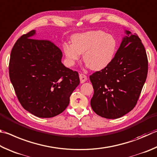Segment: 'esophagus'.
<instances>
[{
  "instance_id": "34e87169",
  "label": "esophagus",
  "mask_w": 157,
  "mask_h": 157,
  "mask_svg": "<svg viewBox=\"0 0 157 157\" xmlns=\"http://www.w3.org/2000/svg\"><path fill=\"white\" fill-rule=\"evenodd\" d=\"M79 78H80V81L81 83H83L87 80V76L83 74H79Z\"/></svg>"
}]
</instances>
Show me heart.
Returning <instances> with one entry per match:
<instances>
[{
	"label": "heart",
	"mask_w": 157,
	"mask_h": 157,
	"mask_svg": "<svg viewBox=\"0 0 157 157\" xmlns=\"http://www.w3.org/2000/svg\"><path fill=\"white\" fill-rule=\"evenodd\" d=\"M71 43L63 46L69 65H73L83 54V60L92 70H101L113 59L117 40L113 35L101 30L79 33L71 36Z\"/></svg>",
	"instance_id": "1"
}]
</instances>
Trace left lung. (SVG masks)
Segmentation results:
<instances>
[{
    "instance_id": "1",
    "label": "left lung",
    "mask_w": 157,
    "mask_h": 157,
    "mask_svg": "<svg viewBox=\"0 0 157 157\" xmlns=\"http://www.w3.org/2000/svg\"><path fill=\"white\" fill-rule=\"evenodd\" d=\"M125 33L111 63L90 76L94 91L90 105L106 119H118L130 112L147 78V57L141 40L136 34Z\"/></svg>"
}]
</instances>
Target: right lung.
<instances>
[{"label":"right lung","mask_w":157,"mask_h":157,"mask_svg":"<svg viewBox=\"0 0 157 157\" xmlns=\"http://www.w3.org/2000/svg\"><path fill=\"white\" fill-rule=\"evenodd\" d=\"M35 30L16 40L9 74L23 108L34 116L51 118L65 110L80 83L78 74L61 63L62 52L48 40L35 39Z\"/></svg>","instance_id":"obj_1"}]
</instances>
